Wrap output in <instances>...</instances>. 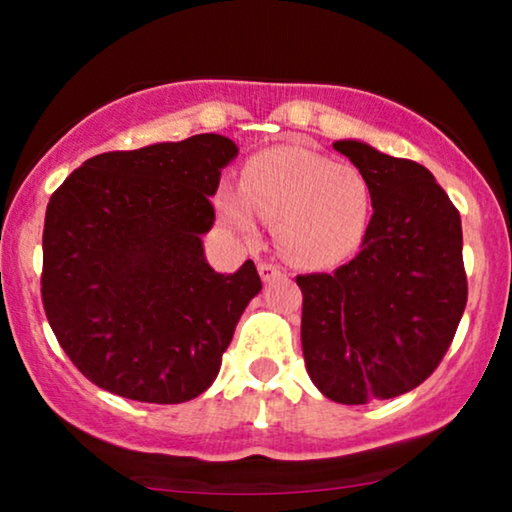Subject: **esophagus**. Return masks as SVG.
<instances>
[{
    "label": "esophagus",
    "mask_w": 512,
    "mask_h": 512,
    "mask_svg": "<svg viewBox=\"0 0 512 512\" xmlns=\"http://www.w3.org/2000/svg\"><path fill=\"white\" fill-rule=\"evenodd\" d=\"M260 276H262V281H276V279H281V276H284V269L281 267H276V264H272V262H260Z\"/></svg>",
    "instance_id": "34e87169"
}]
</instances>
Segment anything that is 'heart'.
<instances>
[{"mask_svg": "<svg viewBox=\"0 0 512 512\" xmlns=\"http://www.w3.org/2000/svg\"><path fill=\"white\" fill-rule=\"evenodd\" d=\"M221 221L255 236L260 216L276 221L279 248L303 267H332L356 255L373 219L366 175L308 146L281 144L248 161L240 182L216 190Z\"/></svg>", "mask_w": 512, "mask_h": 512, "instance_id": "b5f03b06", "label": "heart"}]
</instances>
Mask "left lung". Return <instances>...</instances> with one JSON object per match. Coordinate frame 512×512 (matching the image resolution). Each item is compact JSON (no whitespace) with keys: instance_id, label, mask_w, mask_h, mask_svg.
Here are the masks:
<instances>
[{"instance_id":"obj_1","label":"left lung","mask_w":512,"mask_h":512,"mask_svg":"<svg viewBox=\"0 0 512 512\" xmlns=\"http://www.w3.org/2000/svg\"><path fill=\"white\" fill-rule=\"evenodd\" d=\"M334 149L366 175L373 219L349 264L296 279L301 344L322 395L366 404L414 390L443 361L467 305L462 221L428 168L358 139Z\"/></svg>"}]
</instances>
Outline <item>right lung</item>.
Returning <instances> with one entry per match:
<instances>
[{
  "label": "right lung",
  "mask_w": 512,
  "mask_h": 512,
  "mask_svg": "<svg viewBox=\"0 0 512 512\" xmlns=\"http://www.w3.org/2000/svg\"><path fill=\"white\" fill-rule=\"evenodd\" d=\"M236 156L221 134L110 151L50 197L40 293L57 342L91 383L180 404L216 380L262 291L252 260L221 274L204 257L209 197Z\"/></svg>",
  "instance_id": "right-lung-1"
}]
</instances>
